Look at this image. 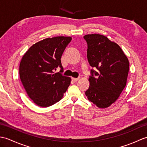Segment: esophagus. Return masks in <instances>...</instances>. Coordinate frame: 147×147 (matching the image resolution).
Returning a JSON list of instances; mask_svg holds the SVG:
<instances>
[{
    "label": "esophagus",
    "mask_w": 147,
    "mask_h": 147,
    "mask_svg": "<svg viewBox=\"0 0 147 147\" xmlns=\"http://www.w3.org/2000/svg\"><path fill=\"white\" fill-rule=\"evenodd\" d=\"M80 79V78H73L72 80H73V82H77V81H78Z\"/></svg>",
    "instance_id": "34e87169"
}]
</instances>
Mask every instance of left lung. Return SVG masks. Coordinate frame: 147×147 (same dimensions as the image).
<instances>
[{
    "mask_svg": "<svg viewBox=\"0 0 147 147\" xmlns=\"http://www.w3.org/2000/svg\"><path fill=\"white\" fill-rule=\"evenodd\" d=\"M88 44L87 57L92 69L90 87L85 92L88 100L101 109L109 107L117 100L128 75L129 63L123 50L116 43L100 34L84 36ZM95 76H93V74Z\"/></svg>",
    "mask_w": 147,
    "mask_h": 147,
    "instance_id": "left-lung-1",
    "label": "left lung"
}]
</instances>
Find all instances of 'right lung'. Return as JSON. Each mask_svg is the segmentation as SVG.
I'll return each mask as SVG.
<instances>
[{"label":"right lung","mask_w":147,"mask_h":147,"mask_svg":"<svg viewBox=\"0 0 147 147\" xmlns=\"http://www.w3.org/2000/svg\"><path fill=\"white\" fill-rule=\"evenodd\" d=\"M70 36L47 38L33 44L21 59L20 76L28 95L40 107L54 105L62 98L71 84L63 76L61 56L71 42ZM59 67V73L54 70Z\"/></svg>","instance_id":"right-lung-1"}]
</instances>
